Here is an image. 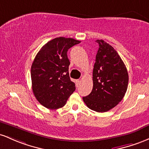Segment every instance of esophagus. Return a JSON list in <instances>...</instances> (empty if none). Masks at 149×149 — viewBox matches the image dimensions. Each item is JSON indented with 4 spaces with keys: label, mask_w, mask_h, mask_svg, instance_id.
<instances>
[{
    "label": "esophagus",
    "mask_w": 149,
    "mask_h": 149,
    "mask_svg": "<svg viewBox=\"0 0 149 149\" xmlns=\"http://www.w3.org/2000/svg\"><path fill=\"white\" fill-rule=\"evenodd\" d=\"M76 84H77V86H79L80 84H81V80L80 79H77L76 80Z\"/></svg>",
    "instance_id": "1"
}]
</instances>
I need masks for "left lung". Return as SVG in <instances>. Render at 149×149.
<instances>
[{
    "instance_id": "obj_1",
    "label": "left lung",
    "mask_w": 149,
    "mask_h": 149,
    "mask_svg": "<svg viewBox=\"0 0 149 149\" xmlns=\"http://www.w3.org/2000/svg\"><path fill=\"white\" fill-rule=\"evenodd\" d=\"M99 45L93 70V88L83 97L85 104L99 113L108 111L119 103L128 86L126 66L113 46L103 40H96Z\"/></svg>"
}]
</instances>
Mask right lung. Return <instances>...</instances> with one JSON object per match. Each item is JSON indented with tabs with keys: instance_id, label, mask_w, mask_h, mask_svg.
<instances>
[{
	"instance_id": "right-lung-1",
	"label": "right lung",
	"mask_w": 149,
	"mask_h": 149,
	"mask_svg": "<svg viewBox=\"0 0 149 149\" xmlns=\"http://www.w3.org/2000/svg\"><path fill=\"white\" fill-rule=\"evenodd\" d=\"M80 41L72 38L58 37L48 41L35 57L31 68L32 90L37 101L48 109L65 105L75 91L70 80L68 51Z\"/></svg>"
}]
</instances>
